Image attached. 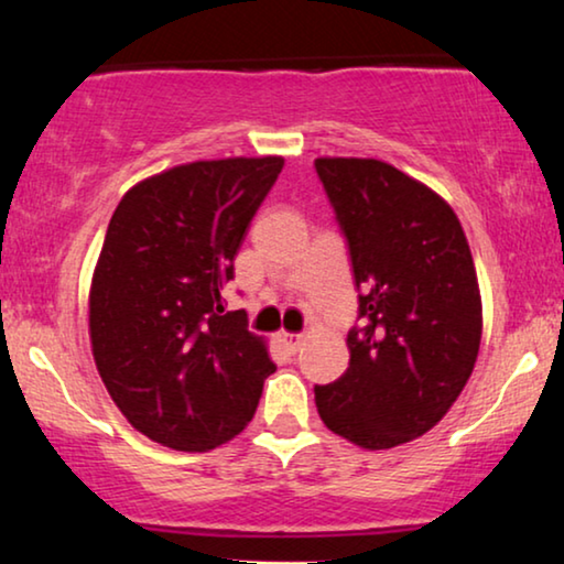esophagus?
I'll use <instances>...</instances> for the list:
<instances>
[{
  "instance_id": "34e87169",
  "label": "esophagus",
  "mask_w": 564,
  "mask_h": 564,
  "mask_svg": "<svg viewBox=\"0 0 564 564\" xmlns=\"http://www.w3.org/2000/svg\"><path fill=\"white\" fill-rule=\"evenodd\" d=\"M281 343L286 345L289 352H299V348L304 345V335L299 333H281Z\"/></svg>"
}]
</instances>
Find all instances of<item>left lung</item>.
Returning a JSON list of instances; mask_svg holds the SVG:
<instances>
[{
    "label": "left lung",
    "instance_id": "1",
    "mask_svg": "<svg viewBox=\"0 0 564 564\" xmlns=\"http://www.w3.org/2000/svg\"><path fill=\"white\" fill-rule=\"evenodd\" d=\"M348 245L358 319L348 371L314 387L319 417L356 446L431 431L471 377L482 337L475 262L452 206L379 160H314Z\"/></svg>",
    "mask_w": 564,
    "mask_h": 564
}]
</instances>
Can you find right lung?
Wrapping results in <instances>:
<instances>
[{
  "instance_id": "right-lung-1",
  "label": "right lung",
  "mask_w": 564,
  "mask_h": 564,
  "mask_svg": "<svg viewBox=\"0 0 564 564\" xmlns=\"http://www.w3.org/2000/svg\"><path fill=\"white\" fill-rule=\"evenodd\" d=\"M281 170V156L180 164L112 214L89 291L93 356L118 410L156 444L208 452L235 438L275 371L224 289Z\"/></svg>"
}]
</instances>
